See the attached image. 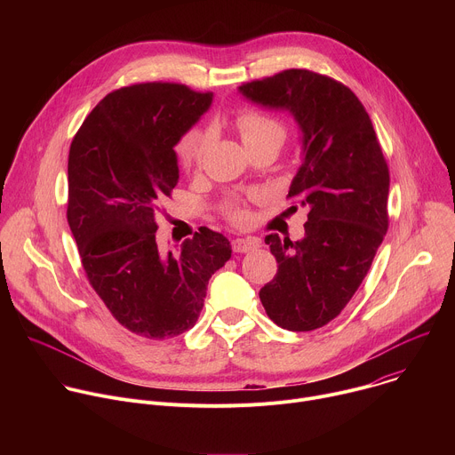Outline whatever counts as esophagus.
<instances>
[{"instance_id":"obj_1","label":"esophagus","mask_w":455,"mask_h":455,"mask_svg":"<svg viewBox=\"0 0 455 455\" xmlns=\"http://www.w3.org/2000/svg\"><path fill=\"white\" fill-rule=\"evenodd\" d=\"M259 246H261V241H259L257 237H237L232 241V248L237 253H244V251L255 250Z\"/></svg>"}]
</instances>
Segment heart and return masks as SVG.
<instances>
[{
	"label": "heart",
	"instance_id": "b5f03b06",
	"mask_svg": "<svg viewBox=\"0 0 455 455\" xmlns=\"http://www.w3.org/2000/svg\"><path fill=\"white\" fill-rule=\"evenodd\" d=\"M235 125L239 129V135L244 146L250 151L265 144H277L281 148L288 135L286 125L279 118L255 108H241L235 115ZM209 144H211L209 129H202V127L190 129L178 146V156L181 165L185 169H198ZM225 212L235 223H243L248 216L243 202L239 200L228 202Z\"/></svg>",
	"mask_w": 455,
	"mask_h": 455
}]
</instances>
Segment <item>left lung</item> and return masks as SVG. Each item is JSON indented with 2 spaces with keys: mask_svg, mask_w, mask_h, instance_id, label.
Instances as JSON below:
<instances>
[{
  "mask_svg": "<svg viewBox=\"0 0 455 455\" xmlns=\"http://www.w3.org/2000/svg\"><path fill=\"white\" fill-rule=\"evenodd\" d=\"M239 92L290 111L302 132L288 198L307 209L304 237H265L279 268L259 299L283 330L311 331L340 315L372 265L388 228V167L365 108L342 83L291 68Z\"/></svg>",
  "mask_w": 455,
  "mask_h": 455,
  "instance_id": "8db88e82",
  "label": "left lung"
}]
</instances>
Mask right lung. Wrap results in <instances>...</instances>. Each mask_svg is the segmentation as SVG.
<instances>
[{
  "mask_svg": "<svg viewBox=\"0 0 455 455\" xmlns=\"http://www.w3.org/2000/svg\"><path fill=\"white\" fill-rule=\"evenodd\" d=\"M212 93L144 83L106 95L68 156V225L92 288L132 333L165 340L196 323L209 279L232 255L207 227L178 250L156 243V209L178 183L174 146L211 108Z\"/></svg>",
  "mask_w": 455,
  "mask_h": 455,
  "instance_id": "right-lung-1",
  "label": "right lung"
}]
</instances>
